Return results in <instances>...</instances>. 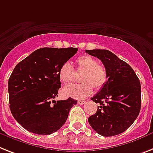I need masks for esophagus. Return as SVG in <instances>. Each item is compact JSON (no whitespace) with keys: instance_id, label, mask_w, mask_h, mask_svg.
<instances>
[{"instance_id":"obj_1","label":"esophagus","mask_w":153,"mask_h":153,"mask_svg":"<svg viewBox=\"0 0 153 153\" xmlns=\"http://www.w3.org/2000/svg\"><path fill=\"white\" fill-rule=\"evenodd\" d=\"M85 101H83V100H79L78 101V104L79 105H84L85 103Z\"/></svg>"}]
</instances>
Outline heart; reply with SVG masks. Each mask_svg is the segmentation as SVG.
Returning <instances> with one entry per match:
<instances>
[{"mask_svg":"<svg viewBox=\"0 0 153 153\" xmlns=\"http://www.w3.org/2000/svg\"><path fill=\"white\" fill-rule=\"evenodd\" d=\"M78 73H83L79 85L65 86L62 93L67 97L84 99L91 94L93 88L96 91L101 90L107 83L108 73L104 65L98 64V60L91 55H85L79 57L76 60ZM59 79L64 84H69L74 81L75 74L74 69L69 62L62 65L59 71Z\"/></svg>","mask_w":153,"mask_h":153,"instance_id":"obj_1","label":"heart"}]
</instances>
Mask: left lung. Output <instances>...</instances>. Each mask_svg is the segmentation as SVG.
Segmentation results:
<instances>
[{
  "mask_svg": "<svg viewBox=\"0 0 153 153\" xmlns=\"http://www.w3.org/2000/svg\"><path fill=\"white\" fill-rule=\"evenodd\" d=\"M86 52L100 59L108 73L105 85L91 98L100 106L88 118L89 124L100 135H117L129 128L139 114L140 80L134 69L113 52L102 49Z\"/></svg>",
  "mask_w": 153,
  "mask_h": 153,
  "instance_id": "obj_1",
  "label": "left lung"
}]
</instances>
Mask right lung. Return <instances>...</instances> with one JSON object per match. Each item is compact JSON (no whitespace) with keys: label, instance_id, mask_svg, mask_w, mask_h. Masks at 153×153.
<instances>
[{"label":"right lung","instance_id":"right-lung-1","mask_svg":"<svg viewBox=\"0 0 153 153\" xmlns=\"http://www.w3.org/2000/svg\"><path fill=\"white\" fill-rule=\"evenodd\" d=\"M76 48H43L19 62L8 79L11 114L31 133L47 135L60 129L77 103L69 97L55 101L61 82L59 71L75 55Z\"/></svg>","mask_w":153,"mask_h":153}]
</instances>
